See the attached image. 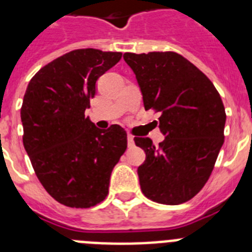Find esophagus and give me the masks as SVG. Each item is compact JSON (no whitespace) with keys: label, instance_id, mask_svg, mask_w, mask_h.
Here are the masks:
<instances>
[{"label":"esophagus","instance_id":"34e87169","mask_svg":"<svg viewBox=\"0 0 252 252\" xmlns=\"http://www.w3.org/2000/svg\"><path fill=\"white\" fill-rule=\"evenodd\" d=\"M127 146L128 148H133L135 146V140H133L132 135H128L127 136Z\"/></svg>","mask_w":252,"mask_h":252}]
</instances>
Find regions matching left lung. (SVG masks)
<instances>
[{"mask_svg":"<svg viewBox=\"0 0 252 252\" xmlns=\"http://www.w3.org/2000/svg\"><path fill=\"white\" fill-rule=\"evenodd\" d=\"M136 75L145 110L160 112L165 136L155 146L135 137L146 159L137 168L145 197L161 204L184 203L204 187L223 145L226 112L207 75L174 51L125 53Z\"/></svg>","mask_w":252,"mask_h":252,"instance_id":"1","label":"left lung"}]
</instances>
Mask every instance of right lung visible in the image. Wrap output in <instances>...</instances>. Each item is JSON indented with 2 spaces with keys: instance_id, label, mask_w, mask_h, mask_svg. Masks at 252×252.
I'll use <instances>...</instances> for the list:
<instances>
[{
  "instance_id": "add662e5",
  "label": "right lung",
  "mask_w": 252,
  "mask_h": 252,
  "mask_svg": "<svg viewBox=\"0 0 252 252\" xmlns=\"http://www.w3.org/2000/svg\"><path fill=\"white\" fill-rule=\"evenodd\" d=\"M122 53L77 49L31 78L21 107L24 146L37 179L55 201L90 208L108 194L115 165L127 148L120 125L99 130L84 112L95 82Z\"/></svg>"
}]
</instances>
